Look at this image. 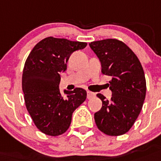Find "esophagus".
Listing matches in <instances>:
<instances>
[{
  "instance_id": "34e87169",
  "label": "esophagus",
  "mask_w": 161,
  "mask_h": 161,
  "mask_svg": "<svg viewBox=\"0 0 161 161\" xmlns=\"http://www.w3.org/2000/svg\"><path fill=\"white\" fill-rule=\"evenodd\" d=\"M96 94L94 92H87V99H92V98H93V97H95Z\"/></svg>"
}]
</instances>
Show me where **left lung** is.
Segmentation results:
<instances>
[{"label":"left lung","mask_w":161,"mask_h":161,"mask_svg":"<svg viewBox=\"0 0 161 161\" xmlns=\"http://www.w3.org/2000/svg\"><path fill=\"white\" fill-rule=\"evenodd\" d=\"M101 63V73L111 77L110 101L101 93L102 107L94 119L100 131L109 136H120L133 127L142 110L147 83L137 56L123 42L109 38L89 43Z\"/></svg>","instance_id":"left-lung-1"}]
</instances>
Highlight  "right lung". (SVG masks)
I'll use <instances>...</instances> for the list:
<instances>
[{
  "instance_id": "right-lung-1",
  "label": "right lung",
  "mask_w": 161,
  "mask_h": 161,
  "mask_svg": "<svg viewBox=\"0 0 161 161\" xmlns=\"http://www.w3.org/2000/svg\"><path fill=\"white\" fill-rule=\"evenodd\" d=\"M87 43L65 38L42 39L28 55L22 76V87L27 110L42 133L55 137L68 130L73 112L87 98L80 87L74 91L59 89L60 74L67 69L71 54L83 49Z\"/></svg>"
}]
</instances>
